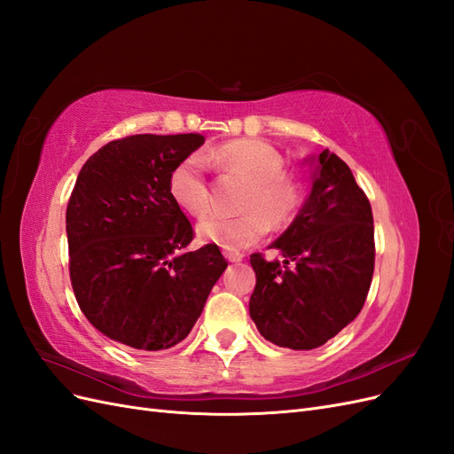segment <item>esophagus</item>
<instances>
[{
	"label": "esophagus",
	"mask_w": 454,
	"mask_h": 454,
	"mask_svg": "<svg viewBox=\"0 0 454 454\" xmlns=\"http://www.w3.org/2000/svg\"><path fill=\"white\" fill-rule=\"evenodd\" d=\"M225 257H227V261H231V263H237V261L242 259V255L237 252H225Z\"/></svg>",
	"instance_id": "34e87169"
}]
</instances>
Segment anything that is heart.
I'll use <instances>...</instances> for the list:
<instances>
[{
    "label": "heart",
    "mask_w": 454,
    "mask_h": 454,
    "mask_svg": "<svg viewBox=\"0 0 454 454\" xmlns=\"http://www.w3.org/2000/svg\"><path fill=\"white\" fill-rule=\"evenodd\" d=\"M210 160L229 174L250 182L240 215L214 214L199 223V237L229 252L248 248L263 239L270 225L286 227L303 202V184L286 172V159L277 147L261 140H232L210 153ZM170 195L191 215H204L212 206V191L204 160L189 155L177 162L168 177Z\"/></svg>",
    "instance_id": "obj_1"
}]
</instances>
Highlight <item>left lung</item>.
<instances>
[{
  "label": "left lung",
  "mask_w": 454,
  "mask_h": 454,
  "mask_svg": "<svg viewBox=\"0 0 454 454\" xmlns=\"http://www.w3.org/2000/svg\"><path fill=\"white\" fill-rule=\"evenodd\" d=\"M270 248L282 252V263L250 255L257 277L252 320L278 347H322L360 314L375 269L369 199L329 149L316 157L305 206Z\"/></svg>",
  "instance_id": "obj_1"
}]
</instances>
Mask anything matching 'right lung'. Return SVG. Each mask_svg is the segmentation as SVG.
I'll return each instance as SVG.
<instances>
[{
    "instance_id": "right-lung-1",
    "label": "right lung",
    "mask_w": 454,
    "mask_h": 454,
    "mask_svg": "<svg viewBox=\"0 0 454 454\" xmlns=\"http://www.w3.org/2000/svg\"><path fill=\"white\" fill-rule=\"evenodd\" d=\"M202 134H134L83 164L66 210L79 309L106 337L136 350L184 340L227 269L215 244L185 252L193 225L170 195L177 162Z\"/></svg>"
}]
</instances>
